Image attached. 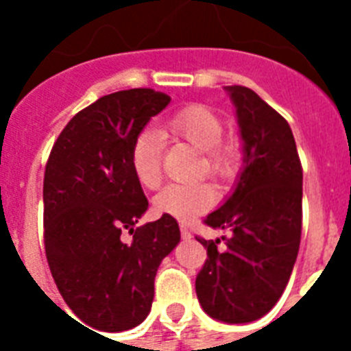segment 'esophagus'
<instances>
[{
  "mask_svg": "<svg viewBox=\"0 0 351 351\" xmlns=\"http://www.w3.org/2000/svg\"><path fill=\"white\" fill-rule=\"evenodd\" d=\"M180 233H182V239H191V237H193V233H191V231H189V230H187V228H186V226H184V224H182L180 226Z\"/></svg>",
  "mask_w": 351,
  "mask_h": 351,
  "instance_id": "obj_1",
  "label": "esophagus"
}]
</instances>
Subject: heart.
Segmentation results:
<instances>
[{
    "instance_id": "1",
    "label": "heart",
    "mask_w": 351,
    "mask_h": 351,
    "mask_svg": "<svg viewBox=\"0 0 351 351\" xmlns=\"http://www.w3.org/2000/svg\"><path fill=\"white\" fill-rule=\"evenodd\" d=\"M162 131L200 151L208 175L224 176L233 169L234 147L222 140L224 125L208 107H184L165 120ZM162 138L151 129L140 132L131 145L132 175L147 189H154L162 180ZM213 204L215 191L206 184H169L154 197V209L176 220L195 219Z\"/></svg>"
}]
</instances>
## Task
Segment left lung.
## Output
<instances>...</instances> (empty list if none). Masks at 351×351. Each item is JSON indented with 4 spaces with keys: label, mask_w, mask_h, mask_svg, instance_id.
Returning a JSON list of instances; mask_svg holds the SVG:
<instances>
[{
    "label": "left lung",
    "mask_w": 351,
    "mask_h": 351,
    "mask_svg": "<svg viewBox=\"0 0 351 351\" xmlns=\"http://www.w3.org/2000/svg\"><path fill=\"white\" fill-rule=\"evenodd\" d=\"M234 106L244 165L226 202L206 224L230 231L200 240L208 261L197 297L209 317L228 324L261 319L277 304L293 271L302 230V167L289 123L242 85L224 87Z\"/></svg>",
    "instance_id": "8db88e82"
}]
</instances>
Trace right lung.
<instances>
[{
  "label": "right lung",
  "mask_w": 351,
  "mask_h": 351,
  "mask_svg": "<svg viewBox=\"0 0 351 351\" xmlns=\"http://www.w3.org/2000/svg\"><path fill=\"white\" fill-rule=\"evenodd\" d=\"M169 101L153 89L101 96L69 121L47 162V262L74 315L101 332L143 322L160 262L180 242L173 217L136 226L149 202L131 169L134 138Z\"/></svg>",
  "instance_id": "right-lung-1"
}]
</instances>
